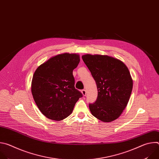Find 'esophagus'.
<instances>
[{
    "label": "esophagus",
    "mask_w": 159,
    "mask_h": 159,
    "mask_svg": "<svg viewBox=\"0 0 159 159\" xmlns=\"http://www.w3.org/2000/svg\"><path fill=\"white\" fill-rule=\"evenodd\" d=\"M81 93H82V95H83L84 96H85L86 95V90H85V89H83V90H82Z\"/></svg>",
    "instance_id": "1"
}]
</instances>
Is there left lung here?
<instances>
[{
    "mask_svg": "<svg viewBox=\"0 0 159 159\" xmlns=\"http://www.w3.org/2000/svg\"><path fill=\"white\" fill-rule=\"evenodd\" d=\"M82 60L94 79L98 98L89 104L92 115L102 122L118 118L129 101L133 80L121 60L108 55L85 54Z\"/></svg>",
    "mask_w": 159,
    "mask_h": 159,
    "instance_id": "obj_1",
    "label": "left lung"
}]
</instances>
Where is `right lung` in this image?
<instances>
[{"label": "right lung", "mask_w": 159, "mask_h": 159, "mask_svg": "<svg viewBox=\"0 0 159 159\" xmlns=\"http://www.w3.org/2000/svg\"><path fill=\"white\" fill-rule=\"evenodd\" d=\"M79 61V54L63 53L51 57L35 70L31 93L38 109L47 118L54 121L66 118L82 96L75 88L73 76Z\"/></svg>", "instance_id": "right-lung-1"}]
</instances>
